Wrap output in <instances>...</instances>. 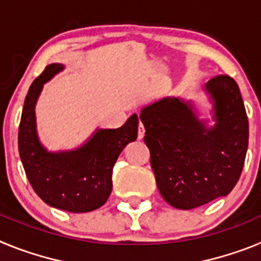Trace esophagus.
Segmentation results:
<instances>
[{"instance_id":"esophagus-1","label":"esophagus","mask_w":261,"mask_h":261,"mask_svg":"<svg viewBox=\"0 0 261 261\" xmlns=\"http://www.w3.org/2000/svg\"><path fill=\"white\" fill-rule=\"evenodd\" d=\"M144 136H145V126H144V124L140 123V125H138V138H140V140H142V138H144Z\"/></svg>"}]
</instances>
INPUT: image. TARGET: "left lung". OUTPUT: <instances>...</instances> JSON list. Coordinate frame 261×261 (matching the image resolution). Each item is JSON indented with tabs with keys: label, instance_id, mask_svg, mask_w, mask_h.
<instances>
[{
	"label": "left lung",
	"instance_id": "obj_1",
	"mask_svg": "<svg viewBox=\"0 0 261 261\" xmlns=\"http://www.w3.org/2000/svg\"><path fill=\"white\" fill-rule=\"evenodd\" d=\"M204 91L211 119L201 117L192 100L177 98L151 103L140 115L159 192L183 211L229 195L248 147V119L237 82L216 75Z\"/></svg>",
	"mask_w": 261,
	"mask_h": 261
}]
</instances>
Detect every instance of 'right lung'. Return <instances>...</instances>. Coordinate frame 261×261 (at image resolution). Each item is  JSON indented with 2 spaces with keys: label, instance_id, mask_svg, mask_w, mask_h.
Here are the masks:
<instances>
[{
  "label": "right lung",
  "instance_id": "1",
  "mask_svg": "<svg viewBox=\"0 0 261 261\" xmlns=\"http://www.w3.org/2000/svg\"><path fill=\"white\" fill-rule=\"evenodd\" d=\"M64 69L59 62L50 64L30 86L18 149L30 184L45 204L70 213H86L100 208L110 197L112 170L124 147L137 138L138 116L133 114L116 129L96 128L75 149L48 150L39 138L35 107L44 84Z\"/></svg>",
  "mask_w": 261,
  "mask_h": 261
}]
</instances>
